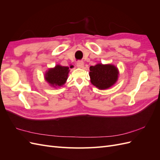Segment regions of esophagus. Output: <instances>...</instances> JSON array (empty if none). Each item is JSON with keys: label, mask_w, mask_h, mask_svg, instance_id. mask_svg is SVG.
I'll use <instances>...</instances> for the list:
<instances>
[{"label": "esophagus", "mask_w": 160, "mask_h": 160, "mask_svg": "<svg viewBox=\"0 0 160 160\" xmlns=\"http://www.w3.org/2000/svg\"><path fill=\"white\" fill-rule=\"evenodd\" d=\"M77 66L79 68H82V67L84 66V62L83 61H79L77 62Z\"/></svg>", "instance_id": "1"}]
</instances>
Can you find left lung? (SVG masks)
<instances>
[{
  "label": "left lung",
  "mask_w": 160,
  "mask_h": 160,
  "mask_svg": "<svg viewBox=\"0 0 160 160\" xmlns=\"http://www.w3.org/2000/svg\"><path fill=\"white\" fill-rule=\"evenodd\" d=\"M91 83L99 89H106L113 85L118 79L119 71L113 65L101 63L89 68Z\"/></svg>",
  "instance_id": "8db88e82"
}]
</instances>
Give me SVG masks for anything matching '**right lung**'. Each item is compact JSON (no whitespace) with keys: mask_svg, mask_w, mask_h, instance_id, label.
Masks as SVG:
<instances>
[{"mask_svg":"<svg viewBox=\"0 0 160 160\" xmlns=\"http://www.w3.org/2000/svg\"><path fill=\"white\" fill-rule=\"evenodd\" d=\"M69 67L56 65L54 68L48 70L45 74V79L52 87H61L63 85L67 79L69 74Z\"/></svg>","mask_w":160,"mask_h":160,"instance_id":"right-lung-1","label":"right lung"}]
</instances>
